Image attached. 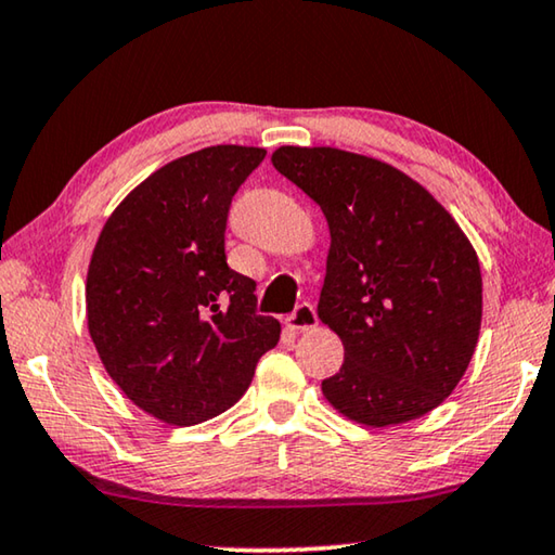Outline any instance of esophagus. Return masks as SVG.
I'll use <instances>...</instances> for the list:
<instances>
[{
	"instance_id": "obj_1",
	"label": "esophagus",
	"mask_w": 555,
	"mask_h": 555,
	"mask_svg": "<svg viewBox=\"0 0 555 555\" xmlns=\"http://www.w3.org/2000/svg\"><path fill=\"white\" fill-rule=\"evenodd\" d=\"M315 323H319V319H315V309H313V306H311V304H301V306H298V309L286 319V328H288V331H296V333H304V331L315 328Z\"/></svg>"
}]
</instances>
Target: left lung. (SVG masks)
Instances as JSON below:
<instances>
[{
    "label": "left lung",
    "instance_id": "1",
    "mask_svg": "<svg viewBox=\"0 0 555 555\" xmlns=\"http://www.w3.org/2000/svg\"><path fill=\"white\" fill-rule=\"evenodd\" d=\"M271 163L328 222L321 323L343 365L321 383L343 417L392 427L433 412L467 373L481 328V269L429 192L375 157L281 145Z\"/></svg>",
    "mask_w": 555,
    "mask_h": 555
}]
</instances>
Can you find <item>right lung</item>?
Segmentation results:
<instances>
[{"label": "right lung", "instance_id": "1", "mask_svg": "<svg viewBox=\"0 0 555 555\" xmlns=\"http://www.w3.org/2000/svg\"><path fill=\"white\" fill-rule=\"evenodd\" d=\"M267 151L212 145L133 188L105 219L86 276V323L105 373L165 425L230 410L281 323L254 313L249 276L227 267L234 192Z\"/></svg>", "mask_w": 555, "mask_h": 555}]
</instances>
